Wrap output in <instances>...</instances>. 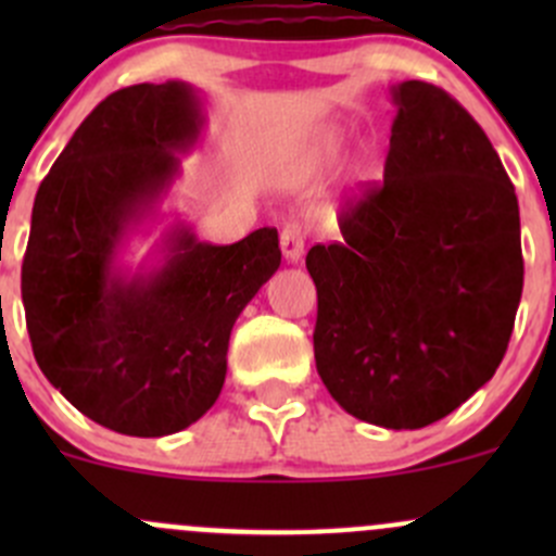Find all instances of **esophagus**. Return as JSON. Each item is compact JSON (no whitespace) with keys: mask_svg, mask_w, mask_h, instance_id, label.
Returning a JSON list of instances; mask_svg holds the SVG:
<instances>
[{"mask_svg":"<svg viewBox=\"0 0 556 556\" xmlns=\"http://www.w3.org/2000/svg\"><path fill=\"white\" fill-rule=\"evenodd\" d=\"M304 242L306 233L299 223H288L279 233V244H282V255L288 263H299L301 255H304Z\"/></svg>","mask_w":556,"mask_h":556,"instance_id":"obj_1","label":"esophagus"}]
</instances>
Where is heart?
I'll use <instances>...</instances> for the list:
<instances>
[{"label":"heart","instance_id":"obj_1","mask_svg":"<svg viewBox=\"0 0 556 556\" xmlns=\"http://www.w3.org/2000/svg\"><path fill=\"white\" fill-rule=\"evenodd\" d=\"M333 155H336V142H333V139H325V142H319L317 148L312 150L309 161H306V164H309V166H323V164H328V161L333 159Z\"/></svg>","mask_w":556,"mask_h":556}]
</instances>
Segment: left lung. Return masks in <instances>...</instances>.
<instances>
[{
    "instance_id": "1",
    "label": "left lung",
    "mask_w": 556,
    "mask_h": 556,
    "mask_svg": "<svg viewBox=\"0 0 556 556\" xmlns=\"http://www.w3.org/2000/svg\"><path fill=\"white\" fill-rule=\"evenodd\" d=\"M384 182L339 217L344 242L306 255L314 361L352 417L417 430L492 379L517 317L514 185L479 123L444 88H392Z\"/></svg>"
}]
</instances>
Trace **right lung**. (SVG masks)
<instances>
[{
	"mask_svg": "<svg viewBox=\"0 0 556 556\" xmlns=\"http://www.w3.org/2000/svg\"><path fill=\"white\" fill-rule=\"evenodd\" d=\"M201 128L188 83L121 88L72 134L31 210L21 295L37 366L77 412L123 435L159 439L210 412L233 323L282 261L277 228L206 244L177 220L155 244L159 263L117 266Z\"/></svg>",
	"mask_w": 556,
	"mask_h": 556,
	"instance_id": "add662e5",
	"label": "right lung"
}]
</instances>
